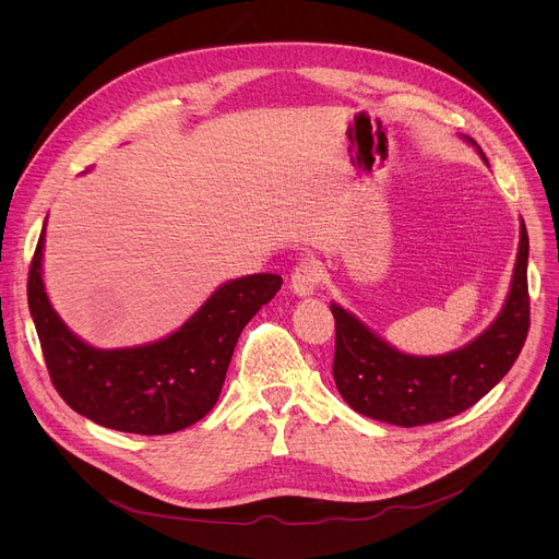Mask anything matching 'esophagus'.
Here are the masks:
<instances>
[{"instance_id":"esophagus-1","label":"esophagus","mask_w":559,"mask_h":559,"mask_svg":"<svg viewBox=\"0 0 559 559\" xmlns=\"http://www.w3.org/2000/svg\"><path fill=\"white\" fill-rule=\"evenodd\" d=\"M323 283V267L313 259H305L300 261L289 278V287L294 294L298 296H309L316 292V287Z\"/></svg>"}]
</instances>
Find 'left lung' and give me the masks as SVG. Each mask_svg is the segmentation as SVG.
<instances>
[{
	"instance_id": "8db88e82",
	"label": "left lung",
	"mask_w": 559,
	"mask_h": 559,
	"mask_svg": "<svg viewBox=\"0 0 559 559\" xmlns=\"http://www.w3.org/2000/svg\"><path fill=\"white\" fill-rule=\"evenodd\" d=\"M528 234L522 225L509 300L498 321L466 347L431 358L407 356L332 305L336 321L334 380L347 405L397 427L440 423L473 407L513 367L531 325L526 281Z\"/></svg>"
}]
</instances>
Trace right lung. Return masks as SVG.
<instances>
[{"label":"right lung","instance_id":"1","mask_svg":"<svg viewBox=\"0 0 559 559\" xmlns=\"http://www.w3.org/2000/svg\"><path fill=\"white\" fill-rule=\"evenodd\" d=\"M44 231L28 270V307L48 376L66 405L126 433L166 436L212 412L243 328L283 285L254 274L218 287L173 336L134 349H95L52 311L41 281Z\"/></svg>","mask_w":559,"mask_h":559}]
</instances>
